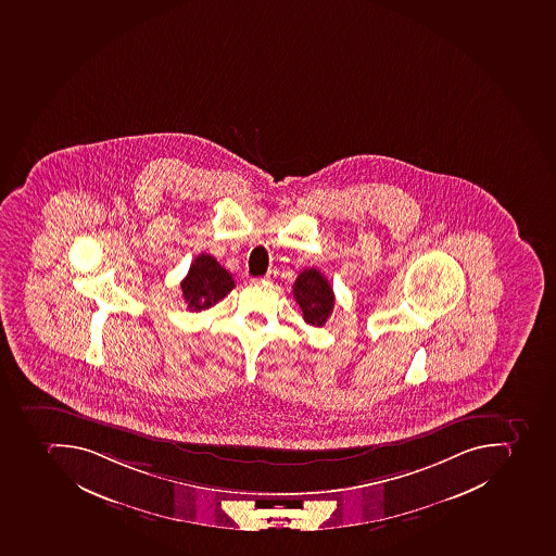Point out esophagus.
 I'll use <instances>...</instances> for the list:
<instances>
[{"instance_id": "1", "label": "esophagus", "mask_w": 556, "mask_h": 556, "mask_svg": "<svg viewBox=\"0 0 556 556\" xmlns=\"http://www.w3.org/2000/svg\"><path fill=\"white\" fill-rule=\"evenodd\" d=\"M276 270H268L267 276L263 277V280H271L274 279V277H276Z\"/></svg>"}]
</instances>
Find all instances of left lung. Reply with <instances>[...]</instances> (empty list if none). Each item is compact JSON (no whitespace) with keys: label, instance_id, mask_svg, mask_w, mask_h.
Instances as JSON below:
<instances>
[{"label":"left lung","instance_id":"obj_1","mask_svg":"<svg viewBox=\"0 0 556 556\" xmlns=\"http://www.w3.org/2000/svg\"><path fill=\"white\" fill-rule=\"evenodd\" d=\"M293 296L307 325L325 326L333 312L334 293L328 279L317 268L300 271L294 280Z\"/></svg>","mask_w":556,"mask_h":556}]
</instances>
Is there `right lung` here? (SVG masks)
Here are the masks:
<instances>
[{"mask_svg": "<svg viewBox=\"0 0 556 556\" xmlns=\"http://www.w3.org/2000/svg\"><path fill=\"white\" fill-rule=\"evenodd\" d=\"M236 282L225 268L211 254H199L187 277L181 280V291L188 311L199 312L213 307L227 296Z\"/></svg>", "mask_w": 556, "mask_h": 556, "instance_id": "right-lung-1", "label": "right lung"}]
</instances>
